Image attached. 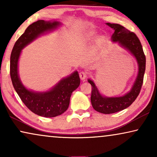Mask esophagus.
Here are the masks:
<instances>
[{"instance_id": "1", "label": "esophagus", "mask_w": 157, "mask_h": 157, "mask_svg": "<svg viewBox=\"0 0 157 157\" xmlns=\"http://www.w3.org/2000/svg\"><path fill=\"white\" fill-rule=\"evenodd\" d=\"M79 76H80V78L81 79L82 81H84L86 78L87 77V74L86 72H83V71H81L79 73Z\"/></svg>"}]
</instances>
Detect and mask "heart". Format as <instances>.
Returning a JSON list of instances; mask_svg holds the SVG:
<instances>
[{"label":"heart","instance_id":"1","mask_svg":"<svg viewBox=\"0 0 157 157\" xmlns=\"http://www.w3.org/2000/svg\"><path fill=\"white\" fill-rule=\"evenodd\" d=\"M95 33H96L95 30H93V29L89 30V31H87L86 33H84V34H83V35L81 36V37L80 38V42L86 43L88 41H89V40H91L92 38H94ZM101 40H102L101 37H98L97 38V40H96V46H98V45L101 44Z\"/></svg>","mask_w":157,"mask_h":157}]
</instances>
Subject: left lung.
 I'll use <instances>...</instances> for the list:
<instances>
[{
  "label": "left lung",
  "instance_id": "left-lung-1",
  "mask_svg": "<svg viewBox=\"0 0 157 157\" xmlns=\"http://www.w3.org/2000/svg\"><path fill=\"white\" fill-rule=\"evenodd\" d=\"M106 24L114 31L111 36L112 42L118 43L120 46L128 51L135 58L138 65V74L132 88L127 93L121 96L108 97L102 95L95 83L91 79H88L92 88L91 101L93 108L98 112L109 114L126 109L138 96L143 83L146 57L140 40L136 34L117 23H106Z\"/></svg>",
  "mask_w": 157,
  "mask_h": 157
}]
</instances>
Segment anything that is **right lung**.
Returning a JSON list of instances; mask_svg holds the SVG:
<instances>
[{"label":"right lung","mask_w":157,"mask_h":157,"mask_svg":"<svg viewBox=\"0 0 157 157\" xmlns=\"http://www.w3.org/2000/svg\"><path fill=\"white\" fill-rule=\"evenodd\" d=\"M61 25L57 21L39 20L29 25L17 40L10 54V74L12 83L24 104L36 114L44 117H55L68 108L72 92L80 85L77 71L61 79L46 91H35L23 84L18 74V62L21 51L25 46L40 36L52 32Z\"/></svg>","instance_id":"add662e5"}]
</instances>
